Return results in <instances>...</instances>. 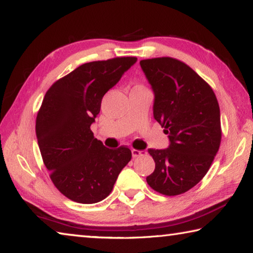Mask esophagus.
Instances as JSON below:
<instances>
[{"label": "esophagus", "instance_id": "esophagus-1", "mask_svg": "<svg viewBox=\"0 0 253 253\" xmlns=\"http://www.w3.org/2000/svg\"><path fill=\"white\" fill-rule=\"evenodd\" d=\"M146 154H147L146 151H138V149H132L131 151V155L134 158L139 157V156H144V155H146Z\"/></svg>", "mask_w": 253, "mask_h": 253}]
</instances>
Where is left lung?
<instances>
[{
	"label": "left lung",
	"instance_id": "left-lung-1",
	"mask_svg": "<svg viewBox=\"0 0 253 253\" xmlns=\"http://www.w3.org/2000/svg\"><path fill=\"white\" fill-rule=\"evenodd\" d=\"M139 63L155 95L154 118L169 138V148L148 149L155 169L146 181L161 194H183L205 176L219 151V102L207 81L177 59Z\"/></svg>",
	"mask_w": 253,
	"mask_h": 253
}]
</instances>
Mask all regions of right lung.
Instances as JSON below:
<instances>
[{
    "mask_svg": "<svg viewBox=\"0 0 253 253\" xmlns=\"http://www.w3.org/2000/svg\"><path fill=\"white\" fill-rule=\"evenodd\" d=\"M136 61L117 57L84 63L45 93L37 115L38 144L51 181L71 201L92 204L106 199L130 161L129 148H107L90 126L102 97Z\"/></svg>",
    "mask_w": 253,
    "mask_h": 253,
    "instance_id": "add662e5",
    "label": "right lung"
}]
</instances>
